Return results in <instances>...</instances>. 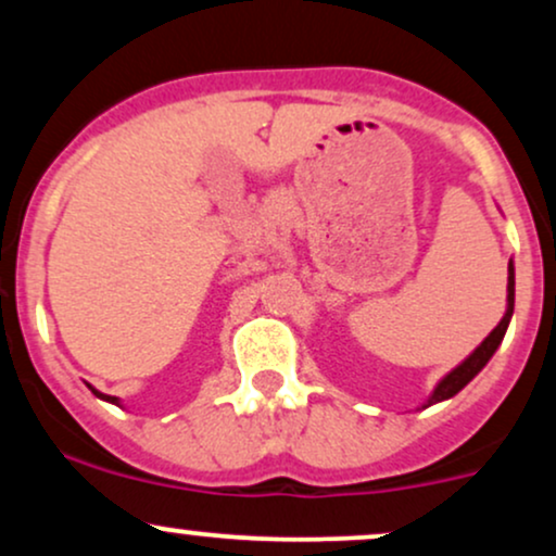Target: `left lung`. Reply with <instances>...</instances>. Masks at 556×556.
Segmentation results:
<instances>
[{"instance_id": "left-lung-1", "label": "left lung", "mask_w": 556, "mask_h": 556, "mask_svg": "<svg viewBox=\"0 0 556 556\" xmlns=\"http://www.w3.org/2000/svg\"><path fill=\"white\" fill-rule=\"evenodd\" d=\"M513 311H515V264L509 261L507 264V311H504L502 321L489 331L486 340L478 344V348L460 363V366H455L450 374L439 379V384L433 387V392L429 394V400L424 402V407H431V405H437V402L455 397V394L460 392L465 384H470V381L481 374V368L491 361V355L496 353V348L502 344L504 334H507L509 321H513Z\"/></svg>"}]
</instances>
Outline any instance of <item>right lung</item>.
<instances>
[{
	"mask_svg": "<svg viewBox=\"0 0 556 556\" xmlns=\"http://www.w3.org/2000/svg\"><path fill=\"white\" fill-rule=\"evenodd\" d=\"M88 389H91V392L96 394V397L99 400H104V402H112V405H119V397H112V394H104V392H99V389H93L91 384H88ZM123 407V405H119Z\"/></svg>",
	"mask_w": 556,
	"mask_h": 556,
	"instance_id": "1",
	"label": "right lung"
}]
</instances>
